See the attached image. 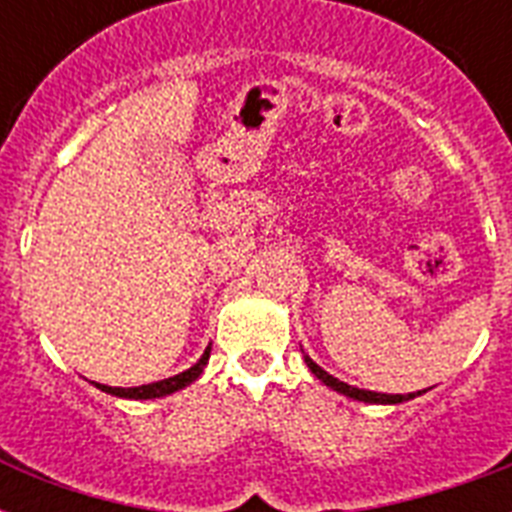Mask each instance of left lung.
Here are the masks:
<instances>
[{"mask_svg":"<svg viewBox=\"0 0 512 512\" xmlns=\"http://www.w3.org/2000/svg\"><path fill=\"white\" fill-rule=\"evenodd\" d=\"M305 364H308V369H311L316 377H319L324 385H329L332 390H337V393H342V396L348 398H356V401H366V404H401V401H409V398H414V393H409V396H388V393H374V390H361V388H353V385H345V382H340L337 377H332V374H327L324 369H321L316 361H311V358L305 356ZM420 396V393H417Z\"/></svg>","mask_w":512,"mask_h":512,"instance_id":"8db88e82","label":"left lung"}]
</instances>
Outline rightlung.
Masks as SVG:
<instances>
[{"instance_id": "obj_1", "label": "right lung", "mask_w": 512, "mask_h": 512, "mask_svg": "<svg viewBox=\"0 0 512 512\" xmlns=\"http://www.w3.org/2000/svg\"><path fill=\"white\" fill-rule=\"evenodd\" d=\"M207 358H209V348L204 350V356L191 366V369H185V372L175 374L170 380H159V382H151V385H140V388H108V385H100L95 382L100 390H106L111 396H119V398H162V396H170L175 390L185 388V385H191L201 372H204V366H207Z\"/></svg>"}]
</instances>
